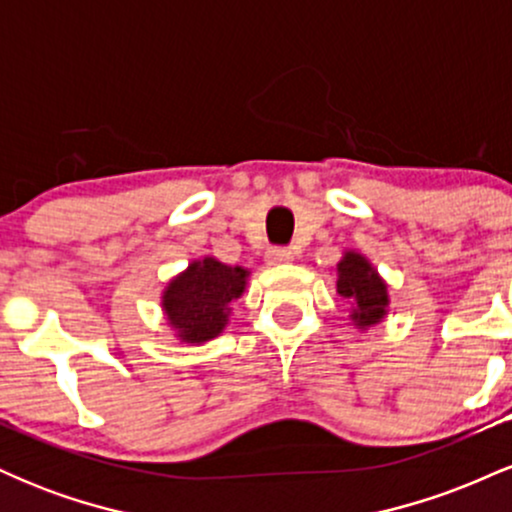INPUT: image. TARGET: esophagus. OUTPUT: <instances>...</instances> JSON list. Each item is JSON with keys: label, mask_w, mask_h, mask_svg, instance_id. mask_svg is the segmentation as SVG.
I'll use <instances>...</instances> for the list:
<instances>
[{"label": "esophagus", "mask_w": 512, "mask_h": 512, "mask_svg": "<svg viewBox=\"0 0 512 512\" xmlns=\"http://www.w3.org/2000/svg\"><path fill=\"white\" fill-rule=\"evenodd\" d=\"M264 260H267V264H286L293 260V252L289 248H272L267 250Z\"/></svg>", "instance_id": "obj_1"}]
</instances>
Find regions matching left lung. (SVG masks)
Masks as SVG:
<instances>
[{"label": "left lung", "mask_w": 512, "mask_h": 512, "mask_svg": "<svg viewBox=\"0 0 512 512\" xmlns=\"http://www.w3.org/2000/svg\"><path fill=\"white\" fill-rule=\"evenodd\" d=\"M337 293L351 303V322L358 330L380 325L387 317L390 293L378 269L361 252L346 250L337 264Z\"/></svg>", "instance_id": "left-lung-1"}]
</instances>
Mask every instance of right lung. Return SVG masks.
Wrapping results in <instances>:
<instances>
[{
    "label": "right lung",
    "mask_w": 512,
    "mask_h": 512,
    "mask_svg": "<svg viewBox=\"0 0 512 512\" xmlns=\"http://www.w3.org/2000/svg\"><path fill=\"white\" fill-rule=\"evenodd\" d=\"M250 272L231 267L216 257L187 264L185 272L168 281L161 293V308L170 330L185 344H202L226 330L231 305L243 296Z\"/></svg>",
    "instance_id": "1"
}]
</instances>
